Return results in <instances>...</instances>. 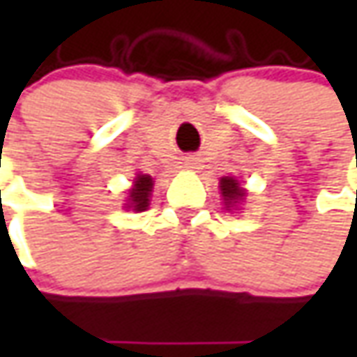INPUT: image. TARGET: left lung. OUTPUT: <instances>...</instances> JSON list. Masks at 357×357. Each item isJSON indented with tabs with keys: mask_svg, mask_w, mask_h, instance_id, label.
<instances>
[{
	"mask_svg": "<svg viewBox=\"0 0 357 357\" xmlns=\"http://www.w3.org/2000/svg\"><path fill=\"white\" fill-rule=\"evenodd\" d=\"M220 195H222V199H225L227 211H232L238 202L244 200L246 190L240 186V183L234 176H222V178H220Z\"/></svg>",
	"mask_w": 357,
	"mask_h": 357,
	"instance_id": "left-lung-1",
	"label": "left lung"
}]
</instances>
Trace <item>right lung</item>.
<instances>
[{"label": "right lung", "mask_w": 357, "mask_h": 357, "mask_svg": "<svg viewBox=\"0 0 357 357\" xmlns=\"http://www.w3.org/2000/svg\"><path fill=\"white\" fill-rule=\"evenodd\" d=\"M155 181L149 174H137L132 181V188L129 190V199H127V208L132 211H146L149 206V197L153 192Z\"/></svg>", "instance_id": "add662e5"}]
</instances>
